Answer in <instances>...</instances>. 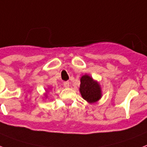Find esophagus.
Here are the masks:
<instances>
[{
  "mask_svg": "<svg viewBox=\"0 0 147 147\" xmlns=\"http://www.w3.org/2000/svg\"><path fill=\"white\" fill-rule=\"evenodd\" d=\"M63 85L65 88H69V82H63Z\"/></svg>",
  "mask_w": 147,
  "mask_h": 147,
  "instance_id": "34e87169",
  "label": "esophagus"
}]
</instances>
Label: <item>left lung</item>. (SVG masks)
<instances>
[{
  "label": "left lung",
  "instance_id": "left-lung-1",
  "mask_svg": "<svg viewBox=\"0 0 147 147\" xmlns=\"http://www.w3.org/2000/svg\"><path fill=\"white\" fill-rule=\"evenodd\" d=\"M79 90L82 97L90 103L96 102L102 96L100 84L88 75H84L81 78Z\"/></svg>",
  "mask_w": 147,
  "mask_h": 147
}]
</instances>
